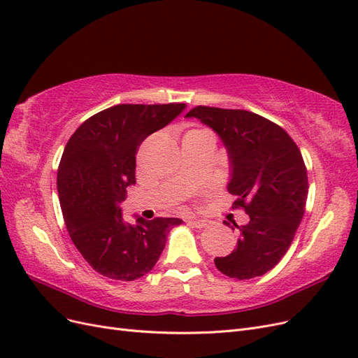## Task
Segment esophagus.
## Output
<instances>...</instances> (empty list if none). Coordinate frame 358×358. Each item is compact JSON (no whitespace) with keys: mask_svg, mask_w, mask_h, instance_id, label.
<instances>
[{"mask_svg":"<svg viewBox=\"0 0 358 358\" xmlns=\"http://www.w3.org/2000/svg\"><path fill=\"white\" fill-rule=\"evenodd\" d=\"M187 224H188V225H192V227H196V229H203V227L208 225V222H206L204 220H194V218L187 220Z\"/></svg>","mask_w":358,"mask_h":358,"instance_id":"1","label":"esophagus"}]
</instances>
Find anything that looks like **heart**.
Instances as JSON below:
<instances>
[{
  "label": "heart",
  "mask_w": 358,
  "mask_h": 358,
  "mask_svg": "<svg viewBox=\"0 0 358 358\" xmlns=\"http://www.w3.org/2000/svg\"><path fill=\"white\" fill-rule=\"evenodd\" d=\"M204 129H189V131L185 134V136H188V134H197V133H203Z\"/></svg>",
  "instance_id": "obj_1"
}]
</instances>
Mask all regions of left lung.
I'll return each instance as SVG.
<instances>
[{
	"instance_id": "8db88e82",
	"label": "left lung",
	"mask_w": 358,
	"mask_h": 358,
	"mask_svg": "<svg viewBox=\"0 0 358 358\" xmlns=\"http://www.w3.org/2000/svg\"><path fill=\"white\" fill-rule=\"evenodd\" d=\"M187 117L222 140L231 171L227 189L237 197L234 208L249 215L246 225L234 224V251L216 257L215 266L239 280L262 276L285 255L305 213L309 185L300 149L284 128L248 110L197 106Z\"/></svg>"
}]
</instances>
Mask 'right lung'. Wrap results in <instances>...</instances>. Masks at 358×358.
<instances>
[{
    "mask_svg": "<svg viewBox=\"0 0 358 358\" xmlns=\"http://www.w3.org/2000/svg\"><path fill=\"white\" fill-rule=\"evenodd\" d=\"M183 103L117 104L76 129L58 167V194L74 246L100 275L134 280L154 268L179 218L128 224L119 203L136 183V154L143 140L169 125Z\"/></svg>",
    "mask_w": 358,
    "mask_h": 358,
    "instance_id": "1",
    "label": "right lung"
}]
</instances>
